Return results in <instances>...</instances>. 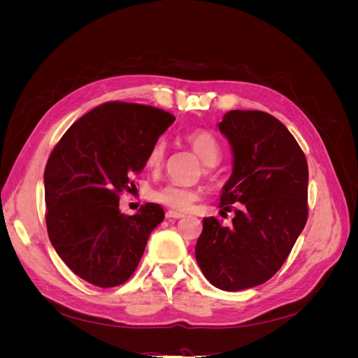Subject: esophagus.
<instances>
[{
  "instance_id": "esophagus-1",
  "label": "esophagus",
  "mask_w": 358,
  "mask_h": 358,
  "mask_svg": "<svg viewBox=\"0 0 358 358\" xmlns=\"http://www.w3.org/2000/svg\"><path fill=\"white\" fill-rule=\"evenodd\" d=\"M183 213H179V212H175V210H167L166 212V218H169V220H180V218H183Z\"/></svg>"
}]
</instances>
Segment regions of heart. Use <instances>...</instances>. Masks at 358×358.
Listing matches in <instances>:
<instances>
[{"instance_id": "b5f03b06", "label": "heart", "mask_w": 358, "mask_h": 358, "mask_svg": "<svg viewBox=\"0 0 358 358\" xmlns=\"http://www.w3.org/2000/svg\"><path fill=\"white\" fill-rule=\"evenodd\" d=\"M187 142L194 152L204 162L206 166H215L221 157V146L216 137L208 129H194L187 134ZM166 155V142L162 138L157 140L148 154V166L150 169H158ZM199 199L197 191L176 185V183H166L152 192V200L166 206L173 210L185 212Z\"/></svg>"}]
</instances>
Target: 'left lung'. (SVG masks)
Wrapping results in <instances>:
<instances>
[{
  "label": "left lung",
  "mask_w": 358,
  "mask_h": 358,
  "mask_svg": "<svg viewBox=\"0 0 358 358\" xmlns=\"http://www.w3.org/2000/svg\"><path fill=\"white\" fill-rule=\"evenodd\" d=\"M218 127L233 150L220 208H237L231 227L213 216L203 220L196 258L213 287L241 291L272 278L305 229L308 162L287 127L268 113L230 110Z\"/></svg>",
  "instance_id": "8db88e82"
}]
</instances>
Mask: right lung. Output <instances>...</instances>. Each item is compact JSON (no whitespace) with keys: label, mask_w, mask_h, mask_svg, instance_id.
Listing matches in <instances>:
<instances>
[{"label":"right lung","mask_w":358,"mask_h":358,"mask_svg":"<svg viewBox=\"0 0 358 358\" xmlns=\"http://www.w3.org/2000/svg\"><path fill=\"white\" fill-rule=\"evenodd\" d=\"M173 122L175 116L152 106L106 103L78 119L53 148L45 169L48 234L62 262L86 282L124 284L164 220L155 203L131 216L121 213L119 194L133 188V176Z\"/></svg>","instance_id":"1"}]
</instances>
